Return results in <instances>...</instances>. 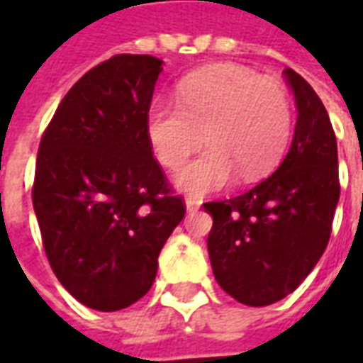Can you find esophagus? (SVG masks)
I'll list each match as a JSON object with an SVG mask.
<instances>
[{"label":"esophagus","mask_w":363,"mask_h":363,"mask_svg":"<svg viewBox=\"0 0 363 363\" xmlns=\"http://www.w3.org/2000/svg\"><path fill=\"white\" fill-rule=\"evenodd\" d=\"M200 206H202V200H200V198L186 196V210H189V212H196Z\"/></svg>","instance_id":"obj_1"}]
</instances>
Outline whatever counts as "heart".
Here are the masks:
<instances>
[{
    "label": "heart",
    "instance_id": "obj_1",
    "mask_svg": "<svg viewBox=\"0 0 363 363\" xmlns=\"http://www.w3.org/2000/svg\"><path fill=\"white\" fill-rule=\"evenodd\" d=\"M291 132L288 91L274 77L220 64L198 69L179 83V103L155 99L147 135L157 159L181 167L204 140L210 147L182 167L177 184L192 194L228 184L235 173L245 182L272 171Z\"/></svg>",
    "mask_w": 363,
    "mask_h": 363
}]
</instances>
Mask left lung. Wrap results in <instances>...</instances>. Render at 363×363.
Here are the masks:
<instances>
[{"mask_svg":"<svg viewBox=\"0 0 363 363\" xmlns=\"http://www.w3.org/2000/svg\"><path fill=\"white\" fill-rule=\"evenodd\" d=\"M297 124L281 165L245 194L206 202L216 280L239 303L264 307L291 294L325 252L340 196L336 135L325 104L286 67Z\"/></svg>","mask_w":363,"mask_h":363,"instance_id":"obj_1","label":"left lung"}]
</instances>
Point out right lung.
Segmentation results:
<instances>
[{
    "label": "right lung",
    "instance_id": "obj_1",
    "mask_svg": "<svg viewBox=\"0 0 363 363\" xmlns=\"http://www.w3.org/2000/svg\"><path fill=\"white\" fill-rule=\"evenodd\" d=\"M161 60L116 54L62 99L36 155L33 206L60 284L96 311L147 294L186 204L147 135Z\"/></svg>",
    "mask_w": 363,
    "mask_h": 363
}]
</instances>
